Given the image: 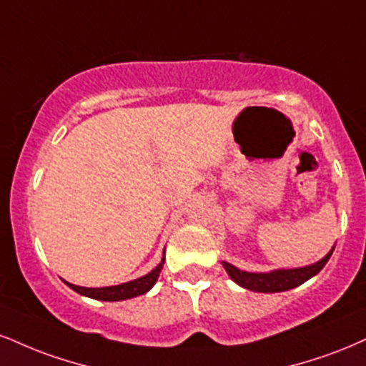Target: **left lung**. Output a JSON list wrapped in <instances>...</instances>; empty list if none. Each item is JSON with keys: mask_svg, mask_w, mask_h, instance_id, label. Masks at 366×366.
<instances>
[{"mask_svg": "<svg viewBox=\"0 0 366 366\" xmlns=\"http://www.w3.org/2000/svg\"><path fill=\"white\" fill-rule=\"evenodd\" d=\"M332 250L325 257L320 259L319 262L310 264V266L305 267H295V269H276L271 272H247L242 271L239 267H235L233 264L222 261L223 267L228 272V276L235 281L237 285H240L242 288L250 290V292L257 293H280L286 292V290H292L305 283L307 280H310L312 276H315L322 267L325 262L329 261V257L332 255Z\"/></svg>", "mask_w": 366, "mask_h": 366, "instance_id": "1", "label": "left lung"}]
</instances>
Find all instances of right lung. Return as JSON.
I'll list each match as a JSON object with an SVG mask.
<instances>
[{
    "label": "right lung",
    "mask_w": 366,
    "mask_h": 366,
    "mask_svg": "<svg viewBox=\"0 0 366 366\" xmlns=\"http://www.w3.org/2000/svg\"><path fill=\"white\" fill-rule=\"evenodd\" d=\"M165 262V252L164 257H162V262L158 264L153 271H149L148 274L141 276L138 280L127 281V283L122 285H116V286H105V288H85V286H76L64 281L69 288L74 290L76 293L83 295V297L94 298V300H102V302H121V300H127V298H134L139 297V295H144L149 290L153 288V285L157 283L158 276H160L162 267H164Z\"/></svg>",
    "instance_id": "1"
}]
</instances>
